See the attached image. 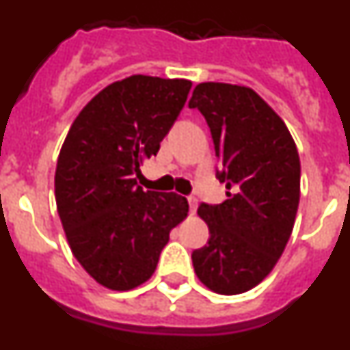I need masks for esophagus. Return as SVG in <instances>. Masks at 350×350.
Segmentation results:
<instances>
[{"label":"esophagus","mask_w":350,"mask_h":350,"mask_svg":"<svg viewBox=\"0 0 350 350\" xmlns=\"http://www.w3.org/2000/svg\"><path fill=\"white\" fill-rule=\"evenodd\" d=\"M187 202H189L191 213L196 212V208H198V200H196V198H194V196H189V198H187Z\"/></svg>","instance_id":"esophagus-1"}]
</instances>
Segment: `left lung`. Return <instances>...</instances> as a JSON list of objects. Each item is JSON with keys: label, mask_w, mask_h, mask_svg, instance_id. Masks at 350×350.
Returning a JSON list of instances; mask_svg holds the SVG:
<instances>
[{"label": "left lung", "mask_w": 350, "mask_h": 350, "mask_svg": "<svg viewBox=\"0 0 350 350\" xmlns=\"http://www.w3.org/2000/svg\"><path fill=\"white\" fill-rule=\"evenodd\" d=\"M208 122L226 184L221 205H202L210 240L193 252L203 286L242 295L267 279L286 249L299 203V156L286 122L254 89L198 83L189 101Z\"/></svg>", "instance_id": "8db88e82"}]
</instances>
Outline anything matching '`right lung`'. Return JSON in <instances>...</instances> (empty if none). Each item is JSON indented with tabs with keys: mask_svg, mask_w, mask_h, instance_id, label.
Returning a JSON list of instances; mask_svg holds the SVG:
<instances>
[{
	"mask_svg": "<svg viewBox=\"0 0 350 350\" xmlns=\"http://www.w3.org/2000/svg\"><path fill=\"white\" fill-rule=\"evenodd\" d=\"M193 82L131 75L80 110L55 166V203L70 249L98 284L129 291L156 271L170 231L189 212L177 193L137 185L156 156Z\"/></svg>",
	"mask_w": 350,
	"mask_h": 350,
	"instance_id": "add662e5",
	"label": "right lung"
}]
</instances>
